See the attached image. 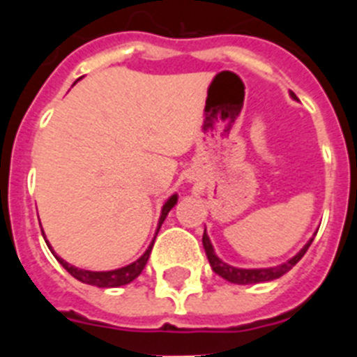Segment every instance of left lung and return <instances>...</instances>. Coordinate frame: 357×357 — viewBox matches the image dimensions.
<instances>
[{"label": "left lung", "instance_id": "8db88e82", "mask_svg": "<svg viewBox=\"0 0 357 357\" xmlns=\"http://www.w3.org/2000/svg\"><path fill=\"white\" fill-rule=\"evenodd\" d=\"M291 96L295 98V94L291 93ZM202 243H204L207 259H209V264L214 270V273H218L220 277L229 280V282H234V284H257V282H268V280L279 279V277H282L284 273H288L289 270L304 257V254L307 252L309 245L313 243V239H309L307 245H305L293 259H289L288 263L279 264V266L273 268H259V270H245V268H234L230 266V264L223 263V261L214 254V248L209 241V236L206 234V230H204V236H202Z\"/></svg>", "mask_w": 357, "mask_h": 357}]
</instances>
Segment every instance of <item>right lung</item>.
Listing matches in <instances>:
<instances>
[{
	"label": "right lung",
	"mask_w": 357,
	"mask_h": 357,
	"mask_svg": "<svg viewBox=\"0 0 357 357\" xmlns=\"http://www.w3.org/2000/svg\"><path fill=\"white\" fill-rule=\"evenodd\" d=\"M175 204H176V195H173V197L169 198L166 204H164L162 213H160L159 227H157V232H159L160 225H162L164 218L168 216V213L172 211V207L175 206ZM153 243H155V238H153L151 245L148 247V250L144 252V254L141 255L139 259L135 261V263L128 264V266H125V268H119V270H112V272H89V270H80V268H75V266H71L69 263H66V261L61 259L59 255H55V257H56V261H59V263H61L62 266H64L66 270H68V272L75 277V279L80 280V282H85V284H91V286H98V288H118V286H125V284H128V282H132L135 277H139V273L143 272V268L146 266ZM46 245H48V241H46ZM50 250H52V247H50Z\"/></svg>",
	"instance_id": "1"
}]
</instances>
